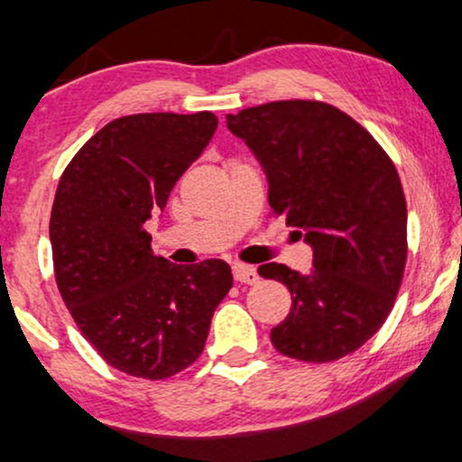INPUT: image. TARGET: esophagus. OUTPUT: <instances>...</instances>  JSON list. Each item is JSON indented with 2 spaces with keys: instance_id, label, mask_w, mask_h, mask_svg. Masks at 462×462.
I'll return each instance as SVG.
<instances>
[{
  "instance_id": "1",
  "label": "esophagus",
  "mask_w": 462,
  "mask_h": 462,
  "mask_svg": "<svg viewBox=\"0 0 462 462\" xmlns=\"http://www.w3.org/2000/svg\"><path fill=\"white\" fill-rule=\"evenodd\" d=\"M232 273H235V280L241 282V284H255V282L260 280L258 271H255L254 266L243 263L232 264Z\"/></svg>"
}]
</instances>
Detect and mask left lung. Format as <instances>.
<instances>
[{
	"label": "left lung",
	"instance_id": "obj_1",
	"mask_svg": "<svg viewBox=\"0 0 462 462\" xmlns=\"http://www.w3.org/2000/svg\"><path fill=\"white\" fill-rule=\"evenodd\" d=\"M269 178V207L305 232L314 269H258L292 294L271 329L277 353L327 364L364 346L390 316L407 266V199L390 154L320 101H273L227 116ZM301 236V232H297Z\"/></svg>",
	"mask_w": 462,
	"mask_h": 462
}]
</instances>
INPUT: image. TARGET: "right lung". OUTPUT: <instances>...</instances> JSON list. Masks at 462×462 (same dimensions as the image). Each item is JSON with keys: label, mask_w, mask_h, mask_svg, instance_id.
<instances>
[{"label": "right lung", "mask_w": 462, "mask_h": 462, "mask_svg": "<svg viewBox=\"0 0 462 462\" xmlns=\"http://www.w3.org/2000/svg\"><path fill=\"white\" fill-rule=\"evenodd\" d=\"M217 129V116L111 120L66 165L49 236L58 291L81 336L116 370L163 381L204 351L232 288L224 260L178 266L152 254L146 221Z\"/></svg>", "instance_id": "right-lung-1"}]
</instances>
